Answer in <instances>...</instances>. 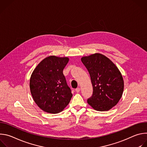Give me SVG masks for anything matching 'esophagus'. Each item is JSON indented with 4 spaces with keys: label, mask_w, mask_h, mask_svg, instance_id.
I'll return each instance as SVG.
<instances>
[{
    "label": "esophagus",
    "mask_w": 147,
    "mask_h": 147,
    "mask_svg": "<svg viewBox=\"0 0 147 147\" xmlns=\"http://www.w3.org/2000/svg\"><path fill=\"white\" fill-rule=\"evenodd\" d=\"M80 88H79V87H78V88H77L76 89V91L77 92H79L80 91Z\"/></svg>",
    "instance_id": "1"
}]
</instances>
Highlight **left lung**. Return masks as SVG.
<instances>
[{"instance_id": "left-lung-1", "label": "left lung", "mask_w": 147, "mask_h": 147, "mask_svg": "<svg viewBox=\"0 0 147 147\" xmlns=\"http://www.w3.org/2000/svg\"><path fill=\"white\" fill-rule=\"evenodd\" d=\"M87 69L93 87L88 103L97 111H108L116 105L124 90V81L117 67L107 56L95 53L81 59Z\"/></svg>"}]
</instances>
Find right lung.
Instances as JSON below:
<instances>
[{
	"label": "right lung",
	"mask_w": 147,
	"mask_h": 147,
	"mask_svg": "<svg viewBox=\"0 0 147 147\" xmlns=\"http://www.w3.org/2000/svg\"><path fill=\"white\" fill-rule=\"evenodd\" d=\"M69 60L67 57H47L31 76V94L38 107L45 112L58 113L63 111L71 100L73 94L63 73Z\"/></svg>",
	"instance_id": "1"
}]
</instances>
